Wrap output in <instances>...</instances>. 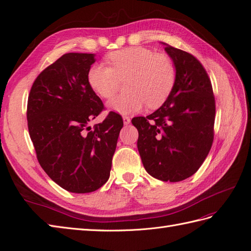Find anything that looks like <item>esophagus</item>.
I'll use <instances>...</instances> for the list:
<instances>
[{
	"label": "esophagus",
	"mask_w": 251,
	"mask_h": 251,
	"mask_svg": "<svg viewBox=\"0 0 251 251\" xmlns=\"http://www.w3.org/2000/svg\"><path fill=\"white\" fill-rule=\"evenodd\" d=\"M123 120H124V124H125L126 126L131 123V119H130V117H127V116H124V117H123Z\"/></svg>",
	"instance_id": "34e87169"
}]
</instances>
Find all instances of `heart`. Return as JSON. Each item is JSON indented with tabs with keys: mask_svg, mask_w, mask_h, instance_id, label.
Returning <instances> with one entry per match:
<instances>
[{
	"mask_svg": "<svg viewBox=\"0 0 251 251\" xmlns=\"http://www.w3.org/2000/svg\"><path fill=\"white\" fill-rule=\"evenodd\" d=\"M111 67L95 64L88 71V83L102 98L113 97L120 79L128 78V92L109 101L110 110L120 114L140 111L148 103L151 109L162 105L168 100L176 80V69L172 60L144 47H128L113 51L108 55Z\"/></svg>",
	"mask_w": 251,
	"mask_h": 251,
	"instance_id": "1",
	"label": "heart"
}]
</instances>
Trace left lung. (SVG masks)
Returning a JSON list of instances; mask_svg holds the SVG:
<instances>
[{
  "mask_svg": "<svg viewBox=\"0 0 251 251\" xmlns=\"http://www.w3.org/2000/svg\"><path fill=\"white\" fill-rule=\"evenodd\" d=\"M176 69L172 92L147 117H134L137 148L146 171L158 180L179 182L199 170L207 157L216 115L211 82L201 63L189 53L162 43Z\"/></svg>",
  "mask_w": 251,
  "mask_h": 251,
  "instance_id": "obj_1",
  "label": "left lung"
}]
</instances>
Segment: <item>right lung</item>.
I'll return each instance as SVG.
<instances>
[{
	"mask_svg": "<svg viewBox=\"0 0 251 251\" xmlns=\"http://www.w3.org/2000/svg\"><path fill=\"white\" fill-rule=\"evenodd\" d=\"M93 53H66L34 80L27 104L30 138L48 176L68 192L86 194L110 177L124 121L110 112L93 128L103 103L88 83Z\"/></svg>",
	"mask_w": 251,
	"mask_h": 251,
	"instance_id": "1",
	"label": "right lung"
}]
</instances>
